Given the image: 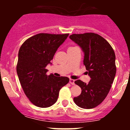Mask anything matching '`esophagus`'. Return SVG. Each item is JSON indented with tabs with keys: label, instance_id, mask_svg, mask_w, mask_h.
<instances>
[{
	"label": "esophagus",
	"instance_id": "esophagus-1",
	"mask_svg": "<svg viewBox=\"0 0 130 130\" xmlns=\"http://www.w3.org/2000/svg\"><path fill=\"white\" fill-rule=\"evenodd\" d=\"M69 83H70L71 84L74 85V79H70Z\"/></svg>",
	"mask_w": 130,
	"mask_h": 130
}]
</instances>
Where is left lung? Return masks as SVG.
I'll use <instances>...</instances> for the list:
<instances>
[{
	"instance_id": "8db88e82",
	"label": "left lung",
	"mask_w": 130,
	"mask_h": 130,
	"mask_svg": "<svg viewBox=\"0 0 130 130\" xmlns=\"http://www.w3.org/2000/svg\"><path fill=\"white\" fill-rule=\"evenodd\" d=\"M70 38L84 52V65L90 77L88 84L79 79L74 81L82 92L74 101L81 108H94L103 102L111 89L116 73V55L109 43L95 33L72 34Z\"/></svg>"
}]
</instances>
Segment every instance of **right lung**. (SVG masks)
Wrapping results in <instances>:
<instances>
[{"instance_id": "add662e5", "label": "right lung", "mask_w": 130, "mask_h": 130, "mask_svg": "<svg viewBox=\"0 0 130 130\" xmlns=\"http://www.w3.org/2000/svg\"><path fill=\"white\" fill-rule=\"evenodd\" d=\"M69 34L41 33L30 37L21 46L16 71L27 97L36 106L47 108L56 102L67 77L47 75L46 67Z\"/></svg>"}]
</instances>
